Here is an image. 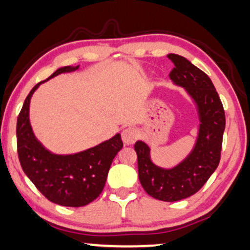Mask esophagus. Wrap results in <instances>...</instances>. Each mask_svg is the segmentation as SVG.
<instances>
[{"label": "esophagus", "mask_w": 250, "mask_h": 250, "mask_svg": "<svg viewBox=\"0 0 250 250\" xmlns=\"http://www.w3.org/2000/svg\"><path fill=\"white\" fill-rule=\"evenodd\" d=\"M137 139H138V132L135 128L127 127V128L123 129L122 140L125 145H132L133 142L137 141Z\"/></svg>", "instance_id": "34e87169"}]
</instances>
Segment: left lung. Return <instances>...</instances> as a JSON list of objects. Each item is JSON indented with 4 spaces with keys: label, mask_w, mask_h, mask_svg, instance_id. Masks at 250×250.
<instances>
[{
    "label": "left lung",
    "mask_w": 250,
    "mask_h": 250,
    "mask_svg": "<svg viewBox=\"0 0 250 250\" xmlns=\"http://www.w3.org/2000/svg\"><path fill=\"white\" fill-rule=\"evenodd\" d=\"M174 69L170 79L181 87L195 105L199 126L190 153L172 167H162L151 160L150 147L146 142H135L139 179L144 189L154 199L174 202L192 196L215 172L220 160L225 112L211 79L177 54H168Z\"/></svg>",
    "instance_id": "obj_1"
}]
</instances>
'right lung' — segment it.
<instances>
[{
    "instance_id": "1",
    "label": "right lung",
    "mask_w": 250,
    "mask_h": 250,
    "mask_svg": "<svg viewBox=\"0 0 250 250\" xmlns=\"http://www.w3.org/2000/svg\"><path fill=\"white\" fill-rule=\"evenodd\" d=\"M80 65L57 69L35 85L26 97L17 119L18 157L26 176L51 202L64 207H83L102 193L110 165L123 148L121 134L74 154H55L35 137L30 122V103L41 83Z\"/></svg>"
}]
</instances>
